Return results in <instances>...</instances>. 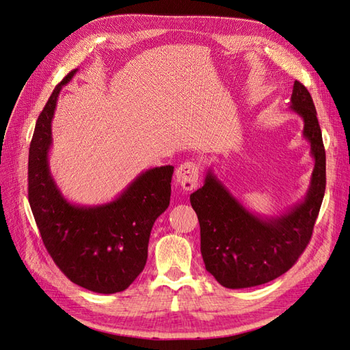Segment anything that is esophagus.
<instances>
[{
	"label": "esophagus",
	"instance_id": "34e87169",
	"mask_svg": "<svg viewBox=\"0 0 350 350\" xmlns=\"http://www.w3.org/2000/svg\"><path fill=\"white\" fill-rule=\"evenodd\" d=\"M198 175H200V167L196 162H184L183 165L178 166L175 172L176 183L181 185L185 191H191V189L197 187Z\"/></svg>",
	"mask_w": 350,
	"mask_h": 350
}]
</instances>
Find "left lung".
Masks as SVG:
<instances>
[{
    "label": "left lung",
    "instance_id": "8db88e82",
    "mask_svg": "<svg viewBox=\"0 0 350 350\" xmlns=\"http://www.w3.org/2000/svg\"><path fill=\"white\" fill-rule=\"evenodd\" d=\"M289 111L304 121L314 171L299 203L279 215H257L243 206L208 167L204 184L189 196L200 221L206 270L229 289L252 288L288 271L312 235L325 191V150L310 92L295 81Z\"/></svg>",
    "mask_w": 350,
    "mask_h": 350
}]
</instances>
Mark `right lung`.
<instances>
[{
  "instance_id": "obj_1",
  "label": "right lung",
  "mask_w": 350,
  "mask_h": 350,
  "mask_svg": "<svg viewBox=\"0 0 350 350\" xmlns=\"http://www.w3.org/2000/svg\"><path fill=\"white\" fill-rule=\"evenodd\" d=\"M52 92L36 121L29 149V203L42 241L66 276L96 293L125 291L143 271L150 232L171 201L174 166L137 175L108 203L81 206L62 196L49 169L52 120L61 89Z\"/></svg>"
}]
</instances>
